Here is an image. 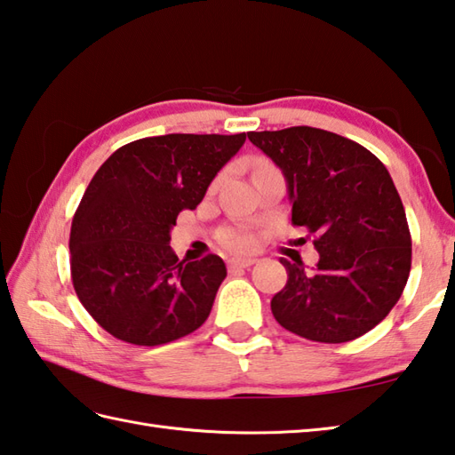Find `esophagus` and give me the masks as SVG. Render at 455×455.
I'll return each instance as SVG.
<instances>
[{
  "label": "esophagus",
  "instance_id": "34e87169",
  "mask_svg": "<svg viewBox=\"0 0 455 455\" xmlns=\"http://www.w3.org/2000/svg\"><path fill=\"white\" fill-rule=\"evenodd\" d=\"M254 262H256L254 258H230L227 264H228V270H236V268H251Z\"/></svg>",
  "mask_w": 455,
  "mask_h": 455
}]
</instances>
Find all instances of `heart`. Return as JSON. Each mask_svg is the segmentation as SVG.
Segmentation results:
<instances>
[{
    "label": "heart",
    "mask_w": 455,
    "mask_h": 455,
    "mask_svg": "<svg viewBox=\"0 0 455 455\" xmlns=\"http://www.w3.org/2000/svg\"><path fill=\"white\" fill-rule=\"evenodd\" d=\"M220 244L233 252H248L256 246V236L243 228H228L219 235Z\"/></svg>",
    "instance_id": "heart-1"
}]
</instances>
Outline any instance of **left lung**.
Listing matches in <instances>:
<instances>
[{"label": "left lung", "mask_w": 455, "mask_h": 455, "mask_svg": "<svg viewBox=\"0 0 455 455\" xmlns=\"http://www.w3.org/2000/svg\"><path fill=\"white\" fill-rule=\"evenodd\" d=\"M248 140L282 169L291 225L306 227L319 252L314 272L280 260L288 283L272 298L275 322L309 341L357 339L396 306L411 274L412 238L393 177L367 148L327 130Z\"/></svg>", "instance_id": "1"}]
</instances>
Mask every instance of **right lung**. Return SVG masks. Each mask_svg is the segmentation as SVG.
<instances>
[{"label": "right lung", "instance_id": "1", "mask_svg": "<svg viewBox=\"0 0 455 455\" xmlns=\"http://www.w3.org/2000/svg\"><path fill=\"white\" fill-rule=\"evenodd\" d=\"M246 133H167L116 149L94 173L70 227L80 304L116 339L156 347L209 317L225 262H187L169 246L177 215L197 209Z\"/></svg>", "mask_w": 455, "mask_h": 455}]
</instances>
